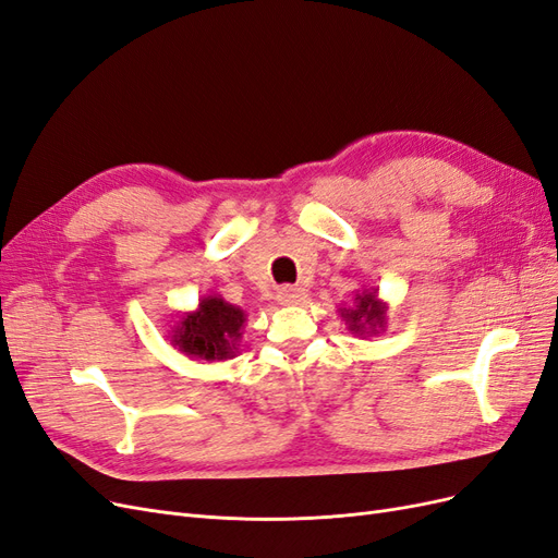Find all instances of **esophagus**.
<instances>
[{
    "label": "esophagus",
    "mask_w": 558,
    "mask_h": 558,
    "mask_svg": "<svg viewBox=\"0 0 558 558\" xmlns=\"http://www.w3.org/2000/svg\"><path fill=\"white\" fill-rule=\"evenodd\" d=\"M279 305H302L307 300V291L300 289V286H281L277 291Z\"/></svg>",
    "instance_id": "1"
}]
</instances>
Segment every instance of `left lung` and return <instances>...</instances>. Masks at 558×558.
Listing matches in <instances>:
<instances>
[{
    "instance_id": "left-lung-1",
    "label": "left lung",
    "mask_w": 558,
    "mask_h": 558,
    "mask_svg": "<svg viewBox=\"0 0 558 558\" xmlns=\"http://www.w3.org/2000/svg\"><path fill=\"white\" fill-rule=\"evenodd\" d=\"M386 312L388 305L379 300L375 289L356 291L351 307H340V316L353 335L373 337L386 330Z\"/></svg>"
}]
</instances>
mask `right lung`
<instances>
[{
    "instance_id": "obj_1",
    "label": "right lung",
    "mask_w": 558,
    "mask_h": 558,
    "mask_svg": "<svg viewBox=\"0 0 558 558\" xmlns=\"http://www.w3.org/2000/svg\"><path fill=\"white\" fill-rule=\"evenodd\" d=\"M246 312L221 295H202L193 312H183L170 330V342L195 361H228L238 353Z\"/></svg>"
}]
</instances>
